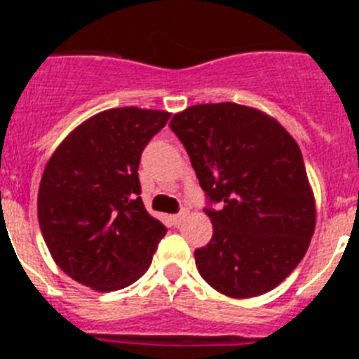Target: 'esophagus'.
<instances>
[{"label": "esophagus", "instance_id": "34e87169", "mask_svg": "<svg viewBox=\"0 0 359 359\" xmlns=\"http://www.w3.org/2000/svg\"><path fill=\"white\" fill-rule=\"evenodd\" d=\"M187 215H189V212H187V210H182V212H177V214H174L172 215L174 224H182L183 221H185V219H187Z\"/></svg>", "mask_w": 359, "mask_h": 359}]
</instances>
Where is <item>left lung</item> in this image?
Returning <instances> with one entry per match:
<instances>
[{
	"instance_id": "8db88e82",
	"label": "left lung",
	"mask_w": 359,
	"mask_h": 359,
	"mask_svg": "<svg viewBox=\"0 0 359 359\" xmlns=\"http://www.w3.org/2000/svg\"><path fill=\"white\" fill-rule=\"evenodd\" d=\"M169 126L190 156L214 226L210 243L194 252L201 277L231 298L277 287L315 231V198L297 142L277 120L231 102L187 107Z\"/></svg>"
}]
</instances>
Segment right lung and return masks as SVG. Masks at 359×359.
<instances>
[{
	"mask_svg": "<svg viewBox=\"0 0 359 359\" xmlns=\"http://www.w3.org/2000/svg\"><path fill=\"white\" fill-rule=\"evenodd\" d=\"M170 113L116 107L68 135L46 163L37 196L41 233L53 261L97 291L131 286L167 228L142 201L138 165Z\"/></svg>",
	"mask_w": 359,
	"mask_h": 359,
	"instance_id": "add662e5",
	"label": "right lung"
}]
</instances>
